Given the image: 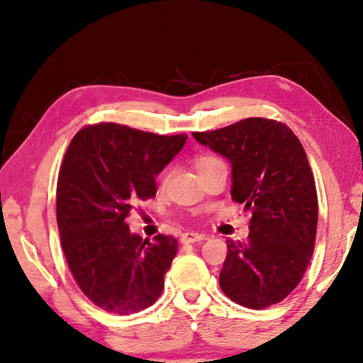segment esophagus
<instances>
[{
  "mask_svg": "<svg viewBox=\"0 0 363 363\" xmlns=\"http://www.w3.org/2000/svg\"><path fill=\"white\" fill-rule=\"evenodd\" d=\"M208 240L206 235H201V233H183L182 235V242H196V241H205Z\"/></svg>",
  "mask_w": 363,
  "mask_h": 363,
  "instance_id": "esophagus-1",
  "label": "esophagus"
}]
</instances>
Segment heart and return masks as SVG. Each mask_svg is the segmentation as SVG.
<instances>
[{
    "label": "heart",
    "instance_id": "b5f03b06",
    "mask_svg": "<svg viewBox=\"0 0 363 363\" xmlns=\"http://www.w3.org/2000/svg\"><path fill=\"white\" fill-rule=\"evenodd\" d=\"M216 162H221V160H218L216 157H211V155H201L195 160V167H196L198 173H201L203 170H206L208 167H211L213 163H216Z\"/></svg>",
    "mask_w": 363,
    "mask_h": 363
}]
</instances>
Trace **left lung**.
<instances>
[{"label": "left lung", "mask_w": 363, "mask_h": 363, "mask_svg": "<svg viewBox=\"0 0 363 363\" xmlns=\"http://www.w3.org/2000/svg\"><path fill=\"white\" fill-rule=\"evenodd\" d=\"M193 137L228 158L231 198L252 215L247 241H226L221 291L250 309L277 304L299 284L314 252L317 191L304 147L286 123L261 117Z\"/></svg>", "instance_id": "8db88e82"}]
</instances>
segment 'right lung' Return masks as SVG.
Instances as JSON below:
<instances>
[{"mask_svg":"<svg viewBox=\"0 0 363 363\" xmlns=\"http://www.w3.org/2000/svg\"><path fill=\"white\" fill-rule=\"evenodd\" d=\"M185 142V133L97 123L69 143L57 178L59 235L77 286L104 311L133 314L162 294L178 242L165 235L143 240L125 220L135 203L155 196V177Z\"/></svg>","mask_w":363,"mask_h":363,"instance_id":"1","label":"right lung"}]
</instances>
